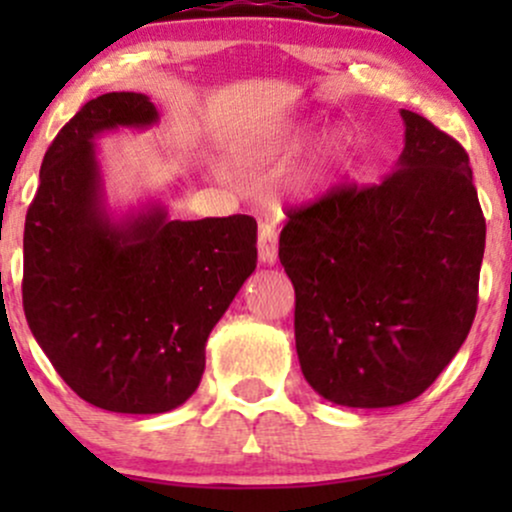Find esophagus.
I'll return each mask as SVG.
<instances>
[{"instance_id":"obj_1","label":"esophagus","mask_w":512,"mask_h":512,"mask_svg":"<svg viewBox=\"0 0 512 512\" xmlns=\"http://www.w3.org/2000/svg\"><path fill=\"white\" fill-rule=\"evenodd\" d=\"M257 252H260L262 264H274L279 257V240H276V228L272 223H262L260 238H257Z\"/></svg>"}]
</instances>
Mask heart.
<instances>
[{
  "instance_id": "1",
  "label": "heart",
  "mask_w": 512,
  "mask_h": 512,
  "mask_svg": "<svg viewBox=\"0 0 512 512\" xmlns=\"http://www.w3.org/2000/svg\"><path fill=\"white\" fill-rule=\"evenodd\" d=\"M305 134L308 129L303 125H286V127H274L264 129V132L252 134V137L245 139L236 146V163L240 168H260L269 166V163L284 161L286 156L293 154L305 142ZM344 142L342 137H327L317 149L313 156L303 163L296 173L291 175L289 182H286V195L291 197H308L313 195V190L320 185V180L325 178V173L330 166L342 156ZM214 173L219 178H228V168L221 166V163H214Z\"/></svg>"
}]
</instances>
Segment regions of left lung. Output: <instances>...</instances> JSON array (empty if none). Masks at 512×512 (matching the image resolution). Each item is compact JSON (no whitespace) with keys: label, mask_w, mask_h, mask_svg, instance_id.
Masks as SVG:
<instances>
[{"label":"left lung","mask_w":512,"mask_h":512,"mask_svg":"<svg viewBox=\"0 0 512 512\" xmlns=\"http://www.w3.org/2000/svg\"><path fill=\"white\" fill-rule=\"evenodd\" d=\"M399 115L404 149L392 173L289 211L279 238L301 370L342 407L419 397L477 313L486 221L469 156L426 117Z\"/></svg>","instance_id":"1"}]
</instances>
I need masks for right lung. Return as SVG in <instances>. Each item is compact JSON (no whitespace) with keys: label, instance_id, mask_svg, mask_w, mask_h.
I'll return each mask as SVG.
<instances>
[{"label":"right lung","instance_id":"right-lung-1","mask_svg":"<svg viewBox=\"0 0 512 512\" xmlns=\"http://www.w3.org/2000/svg\"><path fill=\"white\" fill-rule=\"evenodd\" d=\"M158 122L144 93H103L60 129L23 231V310L81 399L163 414L192 397L209 332L257 267L252 216L178 221L163 204L115 219L93 139Z\"/></svg>","mask_w":512,"mask_h":512}]
</instances>
